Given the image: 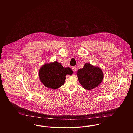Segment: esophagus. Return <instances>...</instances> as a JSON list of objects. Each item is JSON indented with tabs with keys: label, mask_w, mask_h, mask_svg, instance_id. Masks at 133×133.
<instances>
[{
	"label": "esophagus",
	"mask_w": 133,
	"mask_h": 133,
	"mask_svg": "<svg viewBox=\"0 0 133 133\" xmlns=\"http://www.w3.org/2000/svg\"><path fill=\"white\" fill-rule=\"evenodd\" d=\"M72 70H73V71L74 72H76V68L75 66H73V67H72Z\"/></svg>",
	"instance_id": "obj_1"
}]
</instances>
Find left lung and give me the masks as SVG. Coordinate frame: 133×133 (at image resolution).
I'll list each match as a JSON object with an SVG mask.
<instances>
[{
  "mask_svg": "<svg viewBox=\"0 0 133 133\" xmlns=\"http://www.w3.org/2000/svg\"><path fill=\"white\" fill-rule=\"evenodd\" d=\"M77 75L82 87L89 91L97 87L104 77L102 70L99 66L93 65L90 63H85L83 68L79 69Z\"/></svg>",
  "mask_w": 133,
  "mask_h": 133,
  "instance_id": "8db88e82",
  "label": "left lung"
}]
</instances>
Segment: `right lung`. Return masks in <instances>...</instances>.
Instances as JSON below:
<instances>
[{"label":"right lung","mask_w":133,"mask_h":133,"mask_svg":"<svg viewBox=\"0 0 133 133\" xmlns=\"http://www.w3.org/2000/svg\"><path fill=\"white\" fill-rule=\"evenodd\" d=\"M73 73L71 68H64L60 63L55 61L46 63L41 66L39 71V77L45 87L56 90L64 84L66 75H72Z\"/></svg>","instance_id":"1"}]
</instances>
